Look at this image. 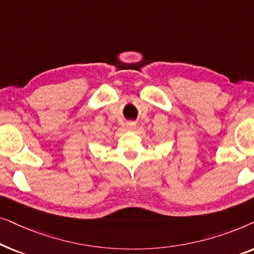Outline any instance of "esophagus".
I'll list each match as a JSON object with an SVG mask.
<instances>
[{
	"instance_id": "obj_1",
	"label": "esophagus",
	"mask_w": 254,
	"mask_h": 254,
	"mask_svg": "<svg viewBox=\"0 0 254 254\" xmlns=\"http://www.w3.org/2000/svg\"><path fill=\"white\" fill-rule=\"evenodd\" d=\"M135 126H136V124L133 123V121H130V123H128V124H127V128H128V129H129V130L134 129Z\"/></svg>"
}]
</instances>
